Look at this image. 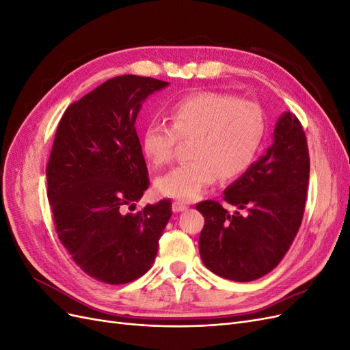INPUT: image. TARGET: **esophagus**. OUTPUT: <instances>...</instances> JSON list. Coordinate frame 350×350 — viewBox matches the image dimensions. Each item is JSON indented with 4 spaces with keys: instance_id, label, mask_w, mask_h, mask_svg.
<instances>
[{
    "instance_id": "34e87169",
    "label": "esophagus",
    "mask_w": 350,
    "mask_h": 350,
    "mask_svg": "<svg viewBox=\"0 0 350 350\" xmlns=\"http://www.w3.org/2000/svg\"><path fill=\"white\" fill-rule=\"evenodd\" d=\"M187 208H188V206L184 204V203H181V201H174V203H172L174 213H179V211H184V210H187Z\"/></svg>"
}]
</instances>
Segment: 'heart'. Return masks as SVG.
Listing matches in <instances>:
<instances>
[{
  "mask_svg": "<svg viewBox=\"0 0 350 350\" xmlns=\"http://www.w3.org/2000/svg\"><path fill=\"white\" fill-rule=\"evenodd\" d=\"M171 125L150 122L142 137L146 157L161 166L174 156L178 139H193L191 162L157 178L156 189L178 201L197 200L204 188L245 174L266 137L267 122L257 102L221 92H198L176 100L169 109Z\"/></svg>",
  "mask_w": 350,
  "mask_h": 350,
  "instance_id": "heart-1",
  "label": "heart"
}]
</instances>
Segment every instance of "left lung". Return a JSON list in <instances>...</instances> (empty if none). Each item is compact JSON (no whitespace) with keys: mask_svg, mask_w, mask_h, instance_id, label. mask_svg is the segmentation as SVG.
I'll list each match as a JSON object with an SVG mask.
<instances>
[{"mask_svg":"<svg viewBox=\"0 0 350 350\" xmlns=\"http://www.w3.org/2000/svg\"><path fill=\"white\" fill-rule=\"evenodd\" d=\"M310 179V154L299 120L284 112L273 143L224 191L234 215L217 201H201L198 248L204 266L220 278L251 282L270 273L298 234Z\"/></svg>","mask_w":350,"mask_h":350,"instance_id":"left-lung-1","label":"left lung"}]
</instances>
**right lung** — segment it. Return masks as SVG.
<instances>
[{
	"mask_svg": "<svg viewBox=\"0 0 350 350\" xmlns=\"http://www.w3.org/2000/svg\"><path fill=\"white\" fill-rule=\"evenodd\" d=\"M167 81L125 74L71 103L58 124L46 166L58 238L89 276L124 284L149 271L171 200L135 208L149 187L135 131L143 102Z\"/></svg>",
	"mask_w": 350,
	"mask_h": 350,
	"instance_id": "obj_1",
	"label": "right lung"
}]
</instances>
